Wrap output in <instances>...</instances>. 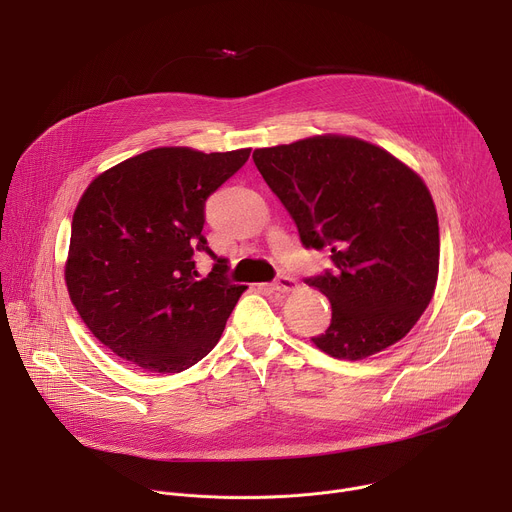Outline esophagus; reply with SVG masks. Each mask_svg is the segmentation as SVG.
<instances>
[{
  "instance_id": "34e87169",
  "label": "esophagus",
  "mask_w": 512,
  "mask_h": 512,
  "mask_svg": "<svg viewBox=\"0 0 512 512\" xmlns=\"http://www.w3.org/2000/svg\"><path fill=\"white\" fill-rule=\"evenodd\" d=\"M273 289L281 291V294H289V291H296L298 289V281L294 277H289V275H281L273 283Z\"/></svg>"
}]
</instances>
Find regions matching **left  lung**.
<instances>
[{"instance_id":"obj_1","label":"left lung","mask_w":512,"mask_h":512,"mask_svg":"<svg viewBox=\"0 0 512 512\" xmlns=\"http://www.w3.org/2000/svg\"><path fill=\"white\" fill-rule=\"evenodd\" d=\"M253 162L302 243L332 251L336 271L308 279L332 306L314 346L362 360L405 338L440 271V227L423 178L379 145L338 133L259 148Z\"/></svg>"}]
</instances>
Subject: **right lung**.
Instances as JSON below:
<instances>
[{
  "label": "right lung",
  "mask_w": 512,
  "mask_h": 512,
  "mask_svg": "<svg viewBox=\"0 0 512 512\" xmlns=\"http://www.w3.org/2000/svg\"><path fill=\"white\" fill-rule=\"evenodd\" d=\"M251 148L204 154L154 148L101 172L75 214L64 281L85 326L148 373H182L221 338L247 285H233L206 245L204 204ZM196 250L217 259L208 278Z\"/></svg>",
  "instance_id": "add662e5"
}]
</instances>
